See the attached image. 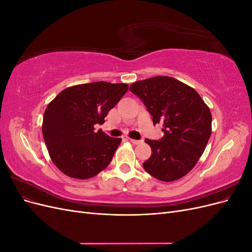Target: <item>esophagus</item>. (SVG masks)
Segmentation results:
<instances>
[{
    "instance_id": "esophagus-1",
    "label": "esophagus",
    "mask_w": 252,
    "mask_h": 252,
    "mask_svg": "<svg viewBox=\"0 0 252 252\" xmlns=\"http://www.w3.org/2000/svg\"><path fill=\"white\" fill-rule=\"evenodd\" d=\"M130 142H131L132 144H134V145H139V144H141L143 141H142V140H133V139H130Z\"/></svg>"
}]
</instances>
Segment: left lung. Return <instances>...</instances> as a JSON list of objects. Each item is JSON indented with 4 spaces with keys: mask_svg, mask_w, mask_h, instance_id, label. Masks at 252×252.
Wrapping results in <instances>:
<instances>
[{
    "mask_svg": "<svg viewBox=\"0 0 252 252\" xmlns=\"http://www.w3.org/2000/svg\"><path fill=\"white\" fill-rule=\"evenodd\" d=\"M129 89L146 106L154 125H163L162 139L145 140L152 154L143 163L144 169L164 182L183 178L209 141L212 120L208 106L193 88L170 77L138 81Z\"/></svg>",
    "mask_w": 252,
    "mask_h": 252,
    "instance_id": "8db88e82",
    "label": "left lung"
}]
</instances>
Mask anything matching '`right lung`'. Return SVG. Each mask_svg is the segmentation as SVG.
<instances>
[{
	"label": "right lung",
	"mask_w": 252,
	"mask_h": 252,
	"mask_svg": "<svg viewBox=\"0 0 252 252\" xmlns=\"http://www.w3.org/2000/svg\"><path fill=\"white\" fill-rule=\"evenodd\" d=\"M124 83L94 82L64 89L48 104L43 117V138L52 162L66 175L86 180L107 167L121 143L102 125L110 109L127 93Z\"/></svg>",
	"instance_id": "obj_1"
}]
</instances>
